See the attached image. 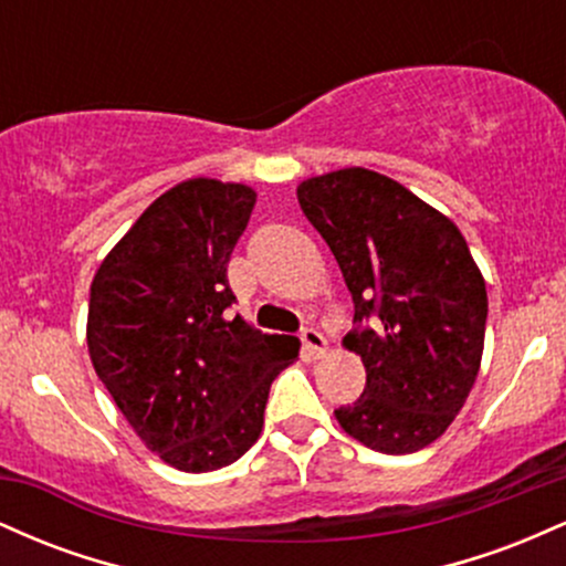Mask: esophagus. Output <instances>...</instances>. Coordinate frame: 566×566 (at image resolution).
I'll list each match as a JSON object with an SVG mask.
<instances>
[{
    "instance_id": "esophagus-1",
    "label": "esophagus",
    "mask_w": 566,
    "mask_h": 566,
    "mask_svg": "<svg viewBox=\"0 0 566 566\" xmlns=\"http://www.w3.org/2000/svg\"><path fill=\"white\" fill-rule=\"evenodd\" d=\"M301 343H303V350L311 356V359H319V356H324V350H327V337L314 327L303 329Z\"/></svg>"
}]
</instances>
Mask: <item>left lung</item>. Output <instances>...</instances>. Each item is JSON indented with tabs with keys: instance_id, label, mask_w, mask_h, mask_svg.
Instances as JSON below:
<instances>
[{
	"instance_id": "left-lung-1",
	"label": "left lung",
	"mask_w": 566,
	"mask_h": 566,
	"mask_svg": "<svg viewBox=\"0 0 566 566\" xmlns=\"http://www.w3.org/2000/svg\"><path fill=\"white\" fill-rule=\"evenodd\" d=\"M297 201L346 279L354 329L343 343L367 369L337 423L375 452L423 450L465 405L482 361L486 290L463 233L365 167L303 180Z\"/></svg>"
}]
</instances>
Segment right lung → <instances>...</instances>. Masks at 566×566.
<instances>
[{
  "label": "right lung",
  "mask_w": 566,
  "mask_h": 566,
  "mask_svg": "<svg viewBox=\"0 0 566 566\" xmlns=\"http://www.w3.org/2000/svg\"><path fill=\"white\" fill-rule=\"evenodd\" d=\"M255 191L193 178L154 201L101 263L87 346L116 407L172 469L231 465L255 444L271 382L297 356L290 335L242 316L229 261Z\"/></svg>",
  "instance_id": "add662e5"
}]
</instances>
